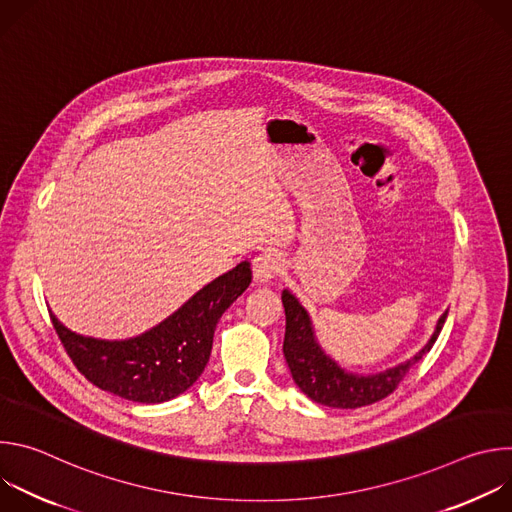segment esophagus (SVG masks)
<instances>
[{"label": "esophagus", "mask_w": 512, "mask_h": 512, "mask_svg": "<svg viewBox=\"0 0 512 512\" xmlns=\"http://www.w3.org/2000/svg\"><path fill=\"white\" fill-rule=\"evenodd\" d=\"M281 271V257L271 251L265 249L259 255H255L253 259V277L261 283H267L271 279H275V275Z\"/></svg>", "instance_id": "1"}]
</instances>
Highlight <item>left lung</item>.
<instances>
[{"instance_id":"obj_1","label":"left lung","mask_w":512,"mask_h":512,"mask_svg":"<svg viewBox=\"0 0 512 512\" xmlns=\"http://www.w3.org/2000/svg\"><path fill=\"white\" fill-rule=\"evenodd\" d=\"M281 302L285 308V338L283 356L296 385L316 403L336 409H356L377 403L391 395L403 377L417 364L425 352L431 350L440 336L448 312L437 320V326L427 344L405 362L377 375L348 373L322 350L316 340L312 320L294 294L283 289Z\"/></svg>"}]
</instances>
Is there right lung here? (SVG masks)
Listing matches in <instances>:
<instances>
[{
    "label": "right lung",
    "mask_w": 512,
    "mask_h": 512,
    "mask_svg": "<svg viewBox=\"0 0 512 512\" xmlns=\"http://www.w3.org/2000/svg\"><path fill=\"white\" fill-rule=\"evenodd\" d=\"M241 261L212 279L164 322L127 340H99L68 330L50 312L52 326L79 373L95 387L135 403H164L202 375L218 320L251 283Z\"/></svg>",
    "instance_id": "1"
}]
</instances>
